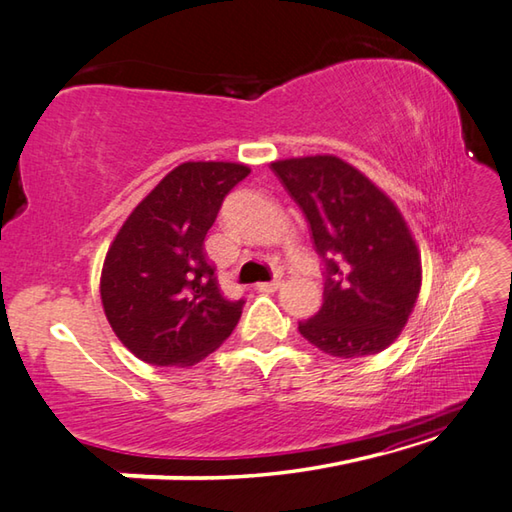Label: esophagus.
<instances>
[{
  "mask_svg": "<svg viewBox=\"0 0 512 512\" xmlns=\"http://www.w3.org/2000/svg\"><path fill=\"white\" fill-rule=\"evenodd\" d=\"M279 286H282V279H273V282H259L257 290H262V293H275Z\"/></svg>",
  "mask_w": 512,
  "mask_h": 512,
  "instance_id": "34e87169",
  "label": "esophagus"
}]
</instances>
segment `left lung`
<instances>
[{"label":"left lung","mask_w":512,"mask_h":512,"mask_svg":"<svg viewBox=\"0 0 512 512\" xmlns=\"http://www.w3.org/2000/svg\"><path fill=\"white\" fill-rule=\"evenodd\" d=\"M270 166L304 210L326 262L322 308L299 322V333L333 357L382 353L402 335L422 290V253L402 210L337 155Z\"/></svg>","instance_id":"8db88e82"}]
</instances>
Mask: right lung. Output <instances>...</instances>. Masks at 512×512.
<instances>
[{"label":"right lung","mask_w":512,"mask_h":512,"mask_svg":"<svg viewBox=\"0 0 512 512\" xmlns=\"http://www.w3.org/2000/svg\"><path fill=\"white\" fill-rule=\"evenodd\" d=\"M248 173L242 162L179 164L110 242L99 295L113 333L142 362L193 366L237 326L244 299L222 295L204 237Z\"/></svg>","instance_id":"1"}]
</instances>
